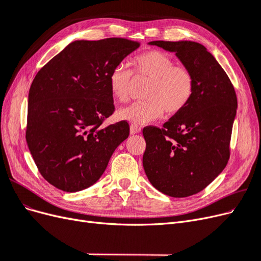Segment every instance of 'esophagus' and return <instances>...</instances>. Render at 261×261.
<instances>
[{
	"label": "esophagus",
	"instance_id": "obj_1",
	"mask_svg": "<svg viewBox=\"0 0 261 261\" xmlns=\"http://www.w3.org/2000/svg\"><path fill=\"white\" fill-rule=\"evenodd\" d=\"M140 130H141V128L139 127L138 125H136V124L130 125V134H133V135H134V134H138Z\"/></svg>",
	"mask_w": 261,
	"mask_h": 261
}]
</instances>
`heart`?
<instances>
[{
    "label": "heart",
    "mask_w": 261,
    "mask_h": 261,
    "mask_svg": "<svg viewBox=\"0 0 261 261\" xmlns=\"http://www.w3.org/2000/svg\"><path fill=\"white\" fill-rule=\"evenodd\" d=\"M133 73L150 80L145 88V100L135 101L121 109L117 115L134 124H146L160 117L183 111L192 100L195 90V78L185 65L175 64L169 54L159 50H150L132 61ZM132 72L124 65H116L109 75V87L112 97L120 101L128 100Z\"/></svg>",
    "instance_id": "obj_1"
}]
</instances>
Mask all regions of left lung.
<instances>
[{
	"instance_id": "1",
	"label": "left lung",
	"mask_w": 261,
	"mask_h": 261,
	"mask_svg": "<svg viewBox=\"0 0 261 261\" xmlns=\"http://www.w3.org/2000/svg\"><path fill=\"white\" fill-rule=\"evenodd\" d=\"M149 44L174 52L195 78L194 94L183 111L162 127L143 129V164L150 183L165 195L183 198L201 192L227 164L238 98L224 69L202 44Z\"/></svg>"
}]
</instances>
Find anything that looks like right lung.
<instances>
[{
  "label": "right lung",
  "mask_w": 261,
  "mask_h": 261,
  "mask_svg": "<svg viewBox=\"0 0 261 261\" xmlns=\"http://www.w3.org/2000/svg\"><path fill=\"white\" fill-rule=\"evenodd\" d=\"M139 45L124 38L74 41L37 73L26 140L39 172L54 187L75 193L93 185L128 137L126 121L102 123L115 110L109 75Z\"/></svg>",
  "instance_id": "obj_1"
}]
</instances>
